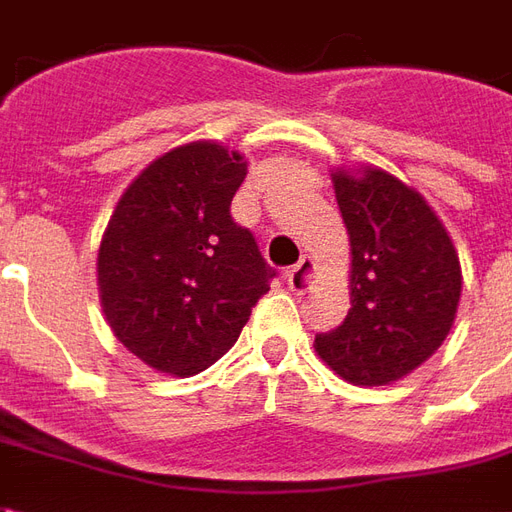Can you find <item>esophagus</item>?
<instances>
[{
  "label": "esophagus",
  "mask_w": 512,
  "mask_h": 512,
  "mask_svg": "<svg viewBox=\"0 0 512 512\" xmlns=\"http://www.w3.org/2000/svg\"><path fill=\"white\" fill-rule=\"evenodd\" d=\"M285 279H288V288L293 293H307L318 282V266L312 263L310 257H301L299 263L285 274Z\"/></svg>",
  "instance_id": "esophagus-1"
}]
</instances>
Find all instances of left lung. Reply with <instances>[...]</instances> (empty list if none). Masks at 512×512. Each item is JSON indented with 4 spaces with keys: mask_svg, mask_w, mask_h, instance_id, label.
<instances>
[{
    "mask_svg": "<svg viewBox=\"0 0 512 512\" xmlns=\"http://www.w3.org/2000/svg\"><path fill=\"white\" fill-rule=\"evenodd\" d=\"M351 241V310L315 351L354 386H389L447 340L461 301V260L414 186L386 169H332Z\"/></svg>",
    "mask_w": 512,
    "mask_h": 512,
    "instance_id": "obj_1",
    "label": "left lung"
}]
</instances>
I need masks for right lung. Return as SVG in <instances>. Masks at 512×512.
Returning a JSON list of instances; mask_svg holds the SVG:
<instances>
[{"instance_id": "obj_1", "label": "right lung", "mask_w": 512, "mask_h": 512, "mask_svg": "<svg viewBox=\"0 0 512 512\" xmlns=\"http://www.w3.org/2000/svg\"><path fill=\"white\" fill-rule=\"evenodd\" d=\"M246 156L200 139L172 147L136 175L98 246V296L126 351L189 378L222 359L268 290L274 268L230 202Z\"/></svg>"}]
</instances>
